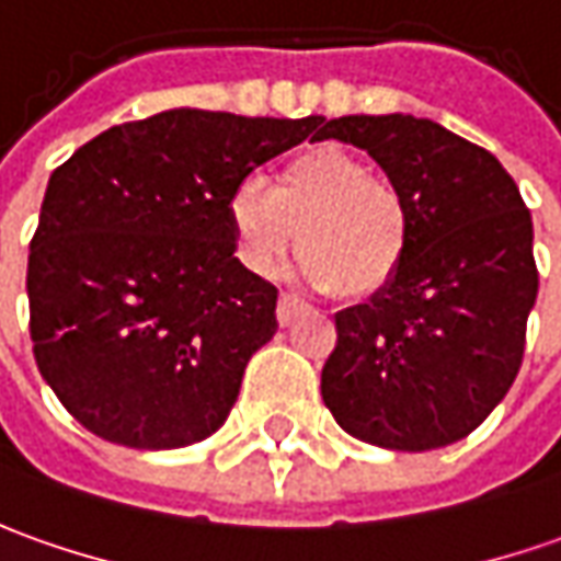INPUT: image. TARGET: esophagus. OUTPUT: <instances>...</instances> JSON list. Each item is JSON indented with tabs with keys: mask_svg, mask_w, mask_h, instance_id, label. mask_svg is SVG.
Returning <instances> with one entry per match:
<instances>
[{
	"mask_svg": "<svg viewBox=\"0 0 561 561\" xmlns=\"http://www.w3.org/2000/svg\"><path fill=\"white\" fill-rule=\"evenodd\" d=\"M300 310H304V304H300L295 295H279V304H276V319H279L282 329H285V325H291Z\"/></svg>",
	"mask_w": 561,
	"mask_h": 561,
	"instance_id": "esophagus-1",
	"label": "esophagus"
}]
</instances>
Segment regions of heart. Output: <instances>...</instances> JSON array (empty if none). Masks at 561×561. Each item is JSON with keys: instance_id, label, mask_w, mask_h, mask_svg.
Instances as JSON below:
<instances>
[{"instance_id": "1", "label": "heart", "mask_w": 561, "mask_h": 561, "mask_svg": "<svg viewBox=\"0 0 561 561\" xmlns=\"http://www.w3.org/2000/svg\"><path fill=\"white\" fill-rule=\"evenodd\" d=\"M239 261L273 276L300 249V276L341 297L387 291L411 251L405 196L371 165L341 147H310L291 156L266 186L236 184L227 202Z\"/></svg>"}]
</instances>
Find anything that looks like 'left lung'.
Returning <instances> with one entry per match:
<instances>
[{"label": "left lung", "mask_w": 561, "mask_h": 561, "mask_svg": "<svg viewBox=\"0 0 561 561\" xmlns=\"http://www.w3.org/2000/svg\"><path fill=\"white\" fill-rule=\"evenodd\" d=\"M322 137L368 152L411 211L402 273L334 316L322 399L341 430L377 448L451 445L519 375L537 297L531 211L489 150L436 122L341 116Z\"/></svg>", "instance_id": "1"}]
</instances>
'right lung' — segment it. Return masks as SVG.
I'll use <instances>...</instances> for the list:
<instances>
[{"label":"right lung","instance_id":"right-lung-1","mask_svg":"<svg viewBox=\"0 0 561 561\" xmlns=\"http://www.w3.org/2000/svg\"><path fill=\"white\" fill-rule=\"evenodd\" d=\"M322 116L165 110L113 125L51 171L30 242V337L79 424L125 448L208 439L276 334V285L232 257L227 202L322 140Z\"/></svg>","mask_w":561,"mask_h":561}]
</instances>
